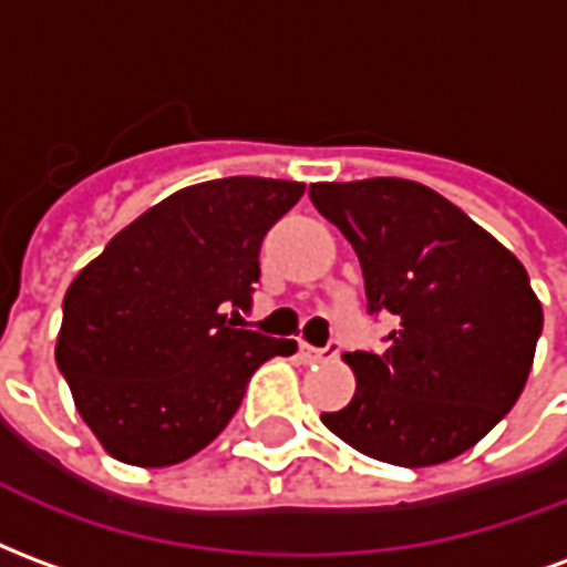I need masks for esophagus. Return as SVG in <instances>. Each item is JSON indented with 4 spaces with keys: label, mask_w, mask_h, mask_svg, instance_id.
Returning a JSON list of instances; mask_svg holds the SVG:
<instances>
[{
    "label": "esophagus",
    "mask_w": 567,
    "mask_h": 567,
    "mask_svg": "<svg viewBox=\"0 0 567 567\" xmlns=\"http://www.w3.org/2000/svg\"><path fill=\"white\" fill-rule=\"evenodd\" d=\"M297 358H300L303 364H324V361L340 358V343H328L324 349H316V346L309 343H297Z\"/></svg>",
    "instance_id": "obj_1"
}]
</instances>
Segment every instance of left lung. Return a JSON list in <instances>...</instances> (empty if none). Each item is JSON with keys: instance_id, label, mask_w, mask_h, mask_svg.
Instances as JSON below:
<instances>
[{"instance_id": "left-lung-1", "label": "left lung", "mask_w": 567, "mask_h": 567, "mask_svg": "<svg viewBox=\"0 0 567 567\" xmlns=\"http://www.w3.org/2000/svg\"><path fill=\"white\" fill-rule=\"evenodd\" d=\"M309 197L355 248L370 312L398 319L385 352L343 355L355 398L321 422L401 467L462 455L511 413L528 380L544 328L528 272L419 182H319Z\"/></svg>"}]
</instances>
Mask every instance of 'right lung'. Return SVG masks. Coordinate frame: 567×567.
<instances>
[{
  "label": "right lung",
  "instance_id": "obj_1",
  "mask_svg": "<svg viewBox=\"0 0 567 567\" xmlns=\"http://www.w3.org/2000/svg\"><path fill=\"white\" fill-rule=\"evenodd\" d=\"M307 187L230 175L175 190L127 224L63 297L56 368L117 462L169 467L209 446L251 373L295 340L236 328L260 243Z\"/></svg>",
  "mask_w": 567,
  "mask_h": 567
}]
</instances>
